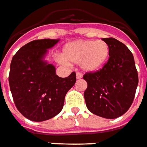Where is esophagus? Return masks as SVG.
Listing matches in <instances>:
<instances>
[{
  "mask_svg": "<svg viewBox=\"0 0 147 147\" xmlns=\"http://www.w3.org/2000/svg\"><path fill=\"white\" fill-rule=\"evenodd\" d=\"M82 76H82V74L80 73V72H79V71L76 72V78H77V79H81Z\"/></svg>",
  "mask_w": 147,
  "mask_h": 147,
  "instance_id": "esophagus-1",
  "label": "esophagus"
}]
</instances>
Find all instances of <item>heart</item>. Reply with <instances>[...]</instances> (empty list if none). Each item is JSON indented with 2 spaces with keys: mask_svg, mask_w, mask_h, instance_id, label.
I'll return each mask as SVG.
<instances>
[{
  "mask_svg": "<svg viewBox=\"0 0 147 147\" xmlns=\"http://www.w3.org/2000/svg\"><path fill=\"white\" fill-rule=\"evenodd\" d=\"M109 54V47L105 41L77 40L64 46L60 58L66 63H80L86 71H96L107 63Z\"/></svg>",
  "mask_w": 147,
  "mask_h": 147,
  "instance_id": "heart-1",
  "label": "heart"
}]
</instances>
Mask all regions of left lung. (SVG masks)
Masks as SVG:
<instances>
[{
    "mask_svg": "<svg viewBox=\"0 0 147 147\" xmlns=\"http://www.w3.org/2000/svg\"><path fill=\"white\" fill-rule=\"evenodd\" d=\"M110 49L102 68L84 75L88 84L84 99L88 110L101 117L113 119L128 111L135 96L138 76L132 52L113 38H103Z\"/></svg>",
    "mask_w": 147,
    "mask_h": 147,
    "instance_id": "obj_1",
    "label": "left lung"
}]
</instances>
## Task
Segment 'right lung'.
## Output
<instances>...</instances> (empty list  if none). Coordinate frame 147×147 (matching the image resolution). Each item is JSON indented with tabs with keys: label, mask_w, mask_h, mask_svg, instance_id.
Returning <instances> with one entry per match:
<instances>
[{
	"label": "right lung",
	"mask_w": 147,
	"mask_h": 147,
	"mask_svg": "<svg viewBox=\"0 0 147 147\" xmlns=\"http://www.w3.org/2000/svg\"><path fill=\"white\" fill-rule=\"evenodd\" d=\"M55 39L34 40L15 54L10 63L9 83L15 105L22 115L34 121L51 119L63 107L68 90L76 81V72L61 78L55 68L42 58Z\"/></svg>",
	"instance_id": "1"
}]
</instances>
